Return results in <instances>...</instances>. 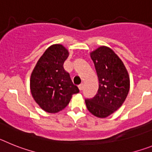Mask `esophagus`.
Returning a JSON list of instances; mask_svg holds the SVG:
<instances>
[{
	"label": "esophagus",
	"instance_id": "esophagus-1",
	"mask_svg": "<svg viewBox=\"0 0 152 152\" xmlns=\"http://www.w3.org/2000/svg\"><path fill=\"white\" fill-rule=\"evenodd\" d=\"M79 89H80V91H82L83 90V87H84V85H83V83H81L80 84V85H79Z\"/></svg>",
	"mask_w": 152,
	"mask_h": 152
}]
</instances>
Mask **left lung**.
Masks as SVG:
<instances>
[{
    "mask_svg": "<svg viewBox=\"0 0 152 152\" xmlns=\"http://www.w3.org/2000/svg\"><path fill=\"white\" fill-rule=\"evenodd\" d=\"M99 79L96 96L86 99L88 110L100 118L118 110L129 94L130 79L123 62L111 48L101 46L90 53Z\"/></svg>",
    "mask_w": 152,
    "mask_h": 152,
    "instance_id": "obj_1",
    "label": "left lung"
}]
</instances>
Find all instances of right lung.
Instances as JSON below:
<instances>
[{
	"label": "right lung",
	"instance_id": "right-lung-1",
	"mask_svg": "<svg viewBox=\"0 0 152 152\" xmlns=\"http://www.w3.org/2000/svg\"><path fill=\"white\" fill-rule=\"evenodd\" d=\"M69 51L62 44H53L39 58L30 76V88L33 98L43 111L56 113L69 103L79 89L73 85L63 63Z\"/></svg>",
	"mask_w": 152,
	"mask_h": 152
}]
</instances>
